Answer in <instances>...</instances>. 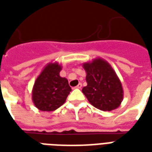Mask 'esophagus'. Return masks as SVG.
<instances>
[{
  "label": "esophagus",
  "instance_id": "obj_1",
  "mask_svg": "<svg viewBox=\"0 0 152 152\" xmlns=\"http://www.w3.org/2000/svg\"><path fill=\"white\" fill-rule=\"evenodd\" d=\"M81 87H82V85H81V83H79V84H78V85H77V86L75 87V88H76V89H81Z\"/></svg>",
  "mask_w": 152,
  "mask_h": 152
}]
</instances>
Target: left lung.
<instances>
[{"label": "left lung", "mask_w": 152, "mask_h": 152, "mask_svg": "<svg viewBox=\"0 0 152 152\" xmlns=\"http://www.w3.org/2000/svg\"><path fill=\"white\" fill-rule=\"evenodd\" d=\"M86 72L87 86L82 89L90 104L104 112L120 107L124 98V90L116 73L102 58L83 63Z\"/></svg>", "instance_id": "left-lung-1"}]
</instances>
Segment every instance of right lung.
<instances>
[{
  "label": "right lung",
  "instance_id": "1",
  "mask_svg": "<svg viewBox=\"0 0 152 152\" xmlns=\"http://www.w3.org/2000/svg\"><path fill=\"white\" fill-rule=\"evenodd\" d=\"M61 70L58 63H49L35 80L31 99L40 111L53 112L58 109L72 91L67 79L60 76Z\"/></svg>",
  "mask_w": 152,
  "mask_h": 152
}]
</instances>
